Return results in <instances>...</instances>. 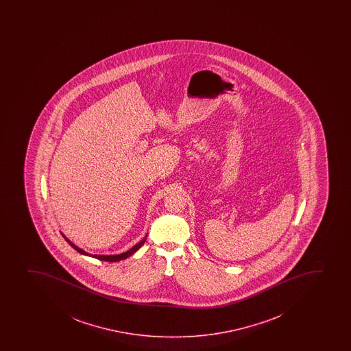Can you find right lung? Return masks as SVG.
Wrapping results in <instances>:
<instances>
[{
  "label": "right lung",
  "mask_w": 351,
  "mask_h": 351,
  "mask_svg": "<svg viewBox=\"0 0 351 351\" xmlns=\"http://www.w3.org/2000/svg\"><path fill=\"white\" fill-rule=\"evenodd\" d=\"M63 235V238L66 240L69 245L73 247V250H76L78 253H81V254L86 255V256H93V258H98V260H101V261H108V262H117L121 261V260H124V258H129L133 253H136L139 248H141L143 245H144V242L146 241V238H147V235H145V238L143 239L141 241L138 242L137 245H134V246L131 248V250H126L125 253H121V254L117 255H93L89 254V253H86L85 250H81L80 247H77L76 245H73V242L70 241L66 237H65L64 234L62 233Z\"/></svg>",
  "instance_id": "add662e5"
}]
</instances>
